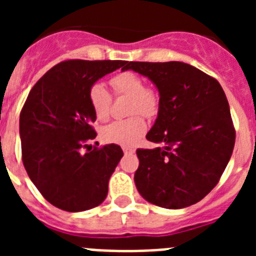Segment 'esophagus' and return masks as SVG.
Masks as SVG:
<instances>
[{"label": "esophagus", "mask_w": 256, "mask_h": 256, "mask_svg": "<svg viewBox=\"0 0 256 256\" xmlns=\"http://www.w3.org/2000/svg\"><path fill=\"white\" fill-rule=\"evenodd\" d=\"M123 152L126 154V155H132V154H134V148H123Z\"/></svg>", "instance_id": "34e87169"}]
</instances>
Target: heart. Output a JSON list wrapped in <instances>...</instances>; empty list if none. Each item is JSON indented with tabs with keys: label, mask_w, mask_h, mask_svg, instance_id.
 Returning <instances> with one entry per match:
<instances>
[{
	"label": "heart",
	"mask_w": 256,
	"mask_h": 256,
	"mask_svg": "<svg viewBox=\"0 0 256 256\" xmlns=\"http://www.w3.org/2000/svg\"><path fill=\"white\" fill-rule=\"evenodd\" d=\"M110 86L116 96L130 97L128 114H140L152 118L159 110V96L152 88L144 87V80L133 72H122L110 78ZM88 100L98 120H106L110 115L112 94L101 83H96L88 91ZM146 132V123L136 115L124 120L112 122L104 128L102 138L108 144H116L126 148L134 146Z\"/></svg>",
	"instance_id": "heart-1"
}]
</instances>
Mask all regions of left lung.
Listing matches in <instances>:
<instances>
[{
	"label": "left lung",
	"instance_id": "8db88e82",
	"mask_svg": "<svg viewBox=\"0 0 256 256\" xmlns=\"http://www.w3.org/2000/svg\"><path fill=\"white\" fill-rule=\"evenodd\" d=\"M148 76L160 94L159 112L138 148L136 187L144 200L166 209L194 205L220 180L234 148L230 105L216 78L180 62L128 61L124 70Z\"/></svg>",
	"mask_w": 256,
	"mask_h": 256
}]
</instances>
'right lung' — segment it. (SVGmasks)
<instances>
[{
  "instance_id": "add662e5",
  "label": "right lung",
  "mask_w": 256,
  "mask_h": 256,
  "mask_svg": "<svg viewBox=\"0 0 256 256\" xmlns=\"http://www.w3.org/2000/svg\"><path fill=\"white\" fill-rule=\"evenodd\" d=\"M122 60H68L50 69L29 92L20 112L22 164L50 204L83 212L102 202L120 162L118 144L92 148L96 115L88 91Z\"/></svg>"
}]
</instances>
